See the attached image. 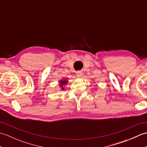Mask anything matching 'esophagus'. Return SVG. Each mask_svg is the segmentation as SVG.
<instances>
[{"label": "esophagus", "instance_id": "esophagus-1", "mask_svg": "<svg viewBox=\"0 0 147 147\" xmlns=\"http://www.w3.org/2000/svg\"><path fill=\"white\" fill-rule=\"evenodd\" d=\"M82 74H83V73H82V71H78L76 72V75H77V76L81 77V76H82Z\"/></svg>", "mask_w": 147, "mask_h": 147}]
</instances>
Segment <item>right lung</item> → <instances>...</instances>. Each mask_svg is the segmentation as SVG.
Returning <instances> with one entry per match:
<instances>
[{
	"label": "right lung",
	"mask_w": 147,
	"mask_h": 147,
	"mask_svg": "<svg viewBox=\"0 0 147 147\" xmlns=\"http://www.w3.org/2000/svg\"><path fill=\"white\" fill-rule=\"evenodd\" d=\"M60 83H61L60 86L61 87V89H62V90H64L63 86H64V85H65V84H67V81H65V80H61V81H60Z\"/></svg>",
	"instance_id": "1"
}]
</instances>
